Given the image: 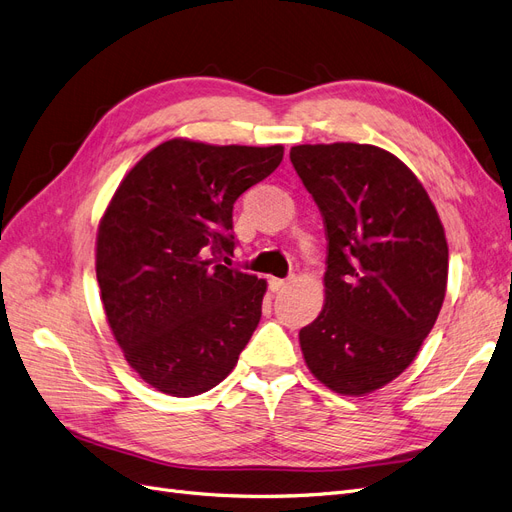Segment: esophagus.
Masks as SVG:
<instances>
[{"mask_svg":"<svg viewBox=\"0 0 512 512\" xmlns=\"http://www.w3.org/2000/svg\"><path fill=\"white\" fill-rule=\"evenodd\" d=\"M286 280H280V277H271L269 280V288L273 290V292H277V290H282V288H286Z\"/></svg>","mask_w":512,"mask_h":512,"instance_id":"1","label":"esophagus"}]
</instances>
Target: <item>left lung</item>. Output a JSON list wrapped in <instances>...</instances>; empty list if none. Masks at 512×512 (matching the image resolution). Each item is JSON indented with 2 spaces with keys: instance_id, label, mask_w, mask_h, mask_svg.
Returning a JSON list of instances; mask_svg holds the SVG:
<instances>
[{
  "instance_id": "1",
  "label": "left lung",
  "mask_w": 512,
  "mask_h": 512,
  "mask_svg": "<svg viewBox=\"0 0 512 512\" xmlns=\"http://www.w3.org/2000/svg\"><path fill=\"white\" fill-rule=\"evenodd\" d=\"M290 162L327 235L324 305L299 333L309 371L339 395L395 380L444 303L448 245L423 183L391 151L297 145Z\"/></svg>"
}]
</instances>
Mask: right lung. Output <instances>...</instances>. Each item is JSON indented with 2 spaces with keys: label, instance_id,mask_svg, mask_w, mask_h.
Returning <instances> with one entry per match:
<instances>
[{
  "label": "right lung",
  "instance_id": "right-lung-1",
  "mask_svg": "<svg viewBox=\"0 0 512 512\" xmlns=\"http://www.w3.org/2000/svg\"><path fill=\"white\" fill-rule=\"evenodd\" d=\"M282 158V145L170 138L115 190L96 237L100 299L128 365L153 389L194 397L235 369L267 282L220 258L235 250V200Z\"/></svg>",
  "mask_w": 512,
  "mask_h": 512
}]
</instances>
